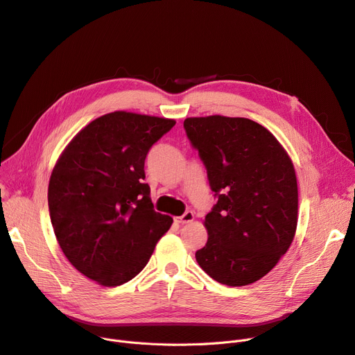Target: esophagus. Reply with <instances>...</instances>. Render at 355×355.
<instances>
[{"label":"esophagus","mask_w":355,"mask_h":355,"mask_svg":"<svg viewBox=\"0 0 355 355\" xmlns=\"http://www.w3.org/2000/svg\"><path fill=\"white\" fill-rule=\"evenodd\" d=\"M193 220H194L193 211H185L181 217L175 218V221H177L178 224H188V223H191Z\"/></svg>","instance_id":"esophagus-1"}]
</instances>
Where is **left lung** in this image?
<instances>
[{
    "instance_id": "left-lung-1",
    "label": "left lung",
    "mask_w": 355,
    "mask_h": 355,
    "mask_svg": "<svg viewBox=\"0 0 355 355\" xmlns=\"http://www.w3.org/2000/svg\"><path fill=\"white\" fill-rule=\"evenodd\" d=\"M184 130L217 198L205 216L208 240L196 252L197 263L221 284H252L275 267L294 240V165L277 138L248 118H187Z\"/></svg>"
}]
</instances>
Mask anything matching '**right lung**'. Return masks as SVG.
<instances>
[{
  "label": "right lung",
  "mask_w": 355,
  "mask_h": 355,
  "mask_svg": "<svg viewBox=\"0 0 355 355\" xmlns=\"http://www.w3.org/2000/svg\"><path fill=\"white\" fill-rule=\"evenodd\" d=\"M174 120L125 111L91 121L53 170L49 208L57 241L81 274L116 287L143 270L173 218L155 212L144 162Z\"/></svg>",
  "instance_id": "right-lung-1"
}]
</instances>
